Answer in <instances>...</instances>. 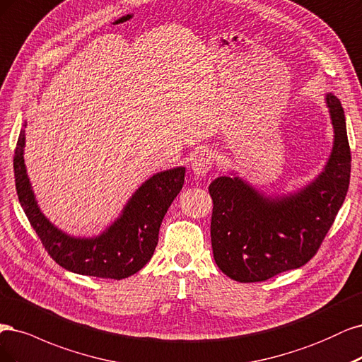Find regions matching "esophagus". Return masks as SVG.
<instances>
[{"label":"esophagus","mask_w":362,"mask_h":362,"mask_svg":"<svg viewBox=\"0 0 362 362\" xmlns=\"http://www.w3.org/2000/svg\"><path fill=\"white\" fill-rule=\"evenodd\" d=\"M214 153L211 150H202L194 156L191 162V168L197 176H206V174L212 170L214 165Z\"/></svg>","instance_id":"1"}]
</instances>
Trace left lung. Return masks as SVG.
I'll return each mask as SVG.
<instances>
[{"label": "left lung", "mask_w": 362, "mask_h": 362, "mask_svg": "<svg viewBox=\"0 0 362 362\" xmlns=\"http://www.w3.org/2000/svg\"><path fill=\"white\" fill-rule=\"evenodd\" d=\"M326 103L335 134L332 153L325 171L307 188L266 198L239 177L223 176L209 185L214 257L235 281H266L304 266L334 224L351 180V147L340 100L328 95Z\"/></svg>", "instance_id": "left-lung-1"}]
</instances>
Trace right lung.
I'll use <instances>...</instances> for the list:
<instances>
[{
  "label": "right lung",
  "mask_w": 362,
  "mask_h": 362,
  "mask_svg": "<svg viewBox=\"0 0 362 362\" xmlns=\"http://www.w3.org/2000/svg\"><path fill=\"white\" fill-rule=\"evenodd\" d=\"M25 131L18 138L13 168L19 203L48 254L64 269L96 278L123 279L143 269L158 245L159 227L180 192L185 168L160 171L127 202L122 216L95 239H76L55 228L37 207L24 164Z\"/></svg>",
  "instance_id": "obj_1"
}]
</instances>
